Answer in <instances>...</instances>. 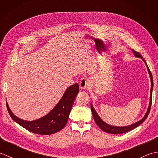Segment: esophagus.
<instances>
[{
    "label": "esophagus",
    "mask_w": 158,
    "mask_h": 158,
    "mask_svg": "<svg viewBox=\"0 0 158 158\" xmlns=\"http://www.w3.org/2000/svg\"><path fill=\"white\" fill-rule=\"evenodd\" d=\"M90 85V80L88 78H83L79 83V88L81 90H84Z\"/></svg>",
    "instance_id": "34e87169"
}]
</instances>
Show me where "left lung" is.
<instances>
[{
  "instance_id": "obj_1",
  "label": "left lung",
  "mask_w": 158,
  "mask_h": 158,
  "mask_svg": "<svg viewBox=\"0 0 158 158\" xmlns=\"http://www.w3.org/2000/svg\"><path fill=\"white\" fill-rule=\"evenodd\" d=\"M132 52H133L134 54H135V57H137V58H141L143 60V61H144V62H145V65L147 66V70H148L149 77H150V79H151V91H150V99H149V104L148 109H147V112L145 114V115H144V117H143L141 119L138 121V122H136L135 123L131 124V125L126 126H115L109 125V124L106 123V122H104V121L101 118H100V116L98 115V114L97 113V112L96 111V110L94 109V108L93 105H92V102L91 103V110H92V115H93V117H94V121H95L96 123L97 124V126H98L100 129H101L103 131H105V132H106L107 133H110V134H122V133H125V132H129V131L132 130L133 129H135V127L140 126V124H141L144 122V121H145L147 119V116H148L149 113V111H150L151 106H152V91H153V77H152V73H151L148 66H147L146 62L145 61V60L143 59V58L141 56V55H140L139 52H137L135 51V50H133V49H132Z\"/></svg>"
}]
</instances>
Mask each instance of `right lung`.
Wrapping results in <instances>:
<instances>
[{"label": "right lung", "mask_w": 158, "mask_h": 158, "mask_svg": "<svg viewBox=\"0 0 158 158\" xmlns=\"http://www.w3.org/2000/svg\"><path fill=\"white\" fill-rule=\"evenodd\" d=\"M79 91L78 83L70 85L51 111L41 118L33 121L23 120L15 116L10 109L7 102L6 103V108L13 120L30 132L42 135H52L59 132L66 126Z\"/></svg>", "instance_id": "right-lung-1"}]
</instances>
